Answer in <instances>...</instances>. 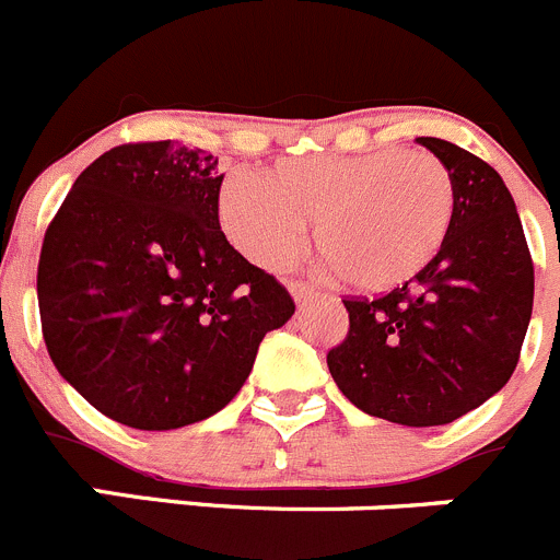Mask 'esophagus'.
<instances>
[{
  "mask_svg": "<svg viewBox=\"0 0 560 560\" xmlns=\"http://www.w3.org/2000/svg\"><path fill=\"white\" fill-rule=\"evenodd\" d=\"M287 290L292 292V298H295L298 304H301V301H306V298H312V284H306V281H287Z\"/></svg>",
  "mask_w": 560,
  "mask_h": 560,
  "instance_id": "esophagus-1",
  "label": "esophagus"
}]
</instances>
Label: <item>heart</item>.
<instances>
[{
	"label": "heart",
	"mask_w": 560,
	"mask_h": 560,
	"mask_svg": "<svg viewBox=\"0 0 560 560\" xmlns=\"http://www.w3.org/2000/svg\"><path fill=\"white\" fill-rule=\"evenodd\" d=\"M456 185L431 151L310 154L276 162L268 174L232 171L218 196L221 229L265 270H281L306 243L359 292L406 284L445 248Z\"/></svg>",
	"instance_id": "b5f03b06"
}]
</instances>
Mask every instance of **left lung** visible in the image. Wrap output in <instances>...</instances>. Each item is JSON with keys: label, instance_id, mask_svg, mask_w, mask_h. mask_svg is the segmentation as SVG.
Segmentation results:
<instances>
[{"label": "left lung", "instance_id": "obj_1", "mask_svg": "<svg viewBox=\"0 0 560 560\" xmlns=\"http://www.w3.org/2000/svg\"><path fill=\"white\" fill-rule=\"evenodd\" d=\"M417 140L456 185L445 248L386 295H345L351 326L326 362L353 406L428 428L458 420L509 384L533 312V259L498 171L451 140Z\"/></svg>", "mask_w": 560, "mask_h": 560}]
</instances>
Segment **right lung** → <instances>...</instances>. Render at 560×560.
Segmentation results:
<instances>
[{
  "label": "right lung",
  "instance_id": "1",
  "mask_svg": "<svg viewBox=\"0 0 560 560\" xmlns=\"http://www.w3.org/2000/svg\"><path fill=\"white\" fill-rule=\"evenodd\" d=\"M218 160L174 140L93 160L44 234L38 310L57 373L109 420L171 431L240 392L295 301L218 221Z\"/></svg>",
  "mask_w": 560,
  "mask_h": 560
}]
</instances>
